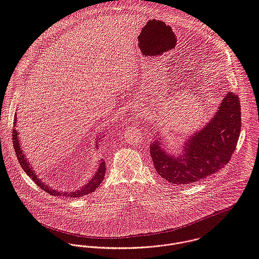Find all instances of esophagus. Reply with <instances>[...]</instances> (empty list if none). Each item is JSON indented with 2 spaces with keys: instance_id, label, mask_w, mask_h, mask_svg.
I'll return each instance as SVG.
<instances>
[{
  "instance_id": "34e87169",
  "label": "esophagus",
  "mask_w": 259,
  "mask_h": 259,
  "mask_svg": "<svg viewBox=\"0 0 259 259\" xmlns=\"http://www.w3.org/2000/svg\"><path fill=\"white\" fill-rule=\"evenodd\" d=\"M142 114V109L140 107H138L137 105L132 106V115L134 118H138L140 117Z\"/></svg>"
}]
</instances>
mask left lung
Masks as SVG:
<instances>
[{
  "instance_id": "left-lung-1",
  "label": "left lung",
  "mask_w": 259,
  "mask_h": 259,
  "mask_svg": "<svg viewBox=\"0 0 259 259\" xmlns=\"http://www.w3.org/2000/svg\"><path fill=\"white\" fill-rule=\"evenodd\" d=\"M211 120L190 137L177 155L167 153L158 138L150 147L157 172L171 184H192L223 169L230 161L241 131L238 95L228 92Z\"/></svg>"
}]
</instances>
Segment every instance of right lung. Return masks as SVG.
Returning <instances> with one entry per match:
<instances>
[{"mask_svg":"<svg viewBox=\"0 0 259 259\" xmlns=\"http://www.w3.org/2000/svg\"><path fill=\"white\" fill-rule=\"evenodd\" d=\"M17 114L15 115V119H14V128H13V145H14V149L17 155V159L19 160V163L21 165V167L24 169V171L27 172V175L38 185V187H40L41 189H43L46 193L52 195V196H63V197H69V198H76V197H82L85 196L87 194L93 192L96 190V188L99 187L100 183L102 182L103 178H104V174H105V162L103 160H101L98 164V169L97 171L93 174L92 178L87 182L85 185H83V187H81L80 189L74 191V192H59L57 190L51 189L50 186L46 185L45 183L42 182L41 179H39L38 175L35 172V171L32 169V167L30 166L29 163V159L26 158L25 154L23 153L22 149H21V145H20V140L18 138V132L16 131V122H17ZM97 147V146H96Z\"/></svg>","mask_w":259,"mask_h":259,"instance_id":"1","label":"right lung"}]
</instances>
